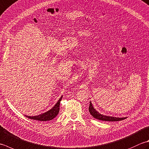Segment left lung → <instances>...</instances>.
I'll return each instance as SVG.
<instances>
[{"instance_id": "8db88e82", "label": "left lung", "mask_w": 149, "mask_h": 149, "mask_svg": "<svg viewBox=\"0 0 149 149\" xmlns=\"http://www.w3.org/2000/svg\"><path fill=\"white\" fill-rule=\"evenodd\" d=\"M88 110L90 114H91L94 118L97 119L99 120L107 121H118L123 120V119L127 118H116V117H112V116H109L101 114V113H99L97 110L94 109L91 103V101H90V106H89Z\"/></svg>"}]
</instances>
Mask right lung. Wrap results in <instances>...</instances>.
<instances>
[{
    "instance_id": "add662e5",
    "label": "right lung",
    "mask_w": 149,
    "mask_h": 149,
    "mask_svg": "<svg viewBox=\"0 0 149 149\" xmlns=\"http://www.w3.org/2000/svg\"><path fill=\"white\" fill-rule=\"evenodd\" d=\"M63 96L59 98V100L56 103V104L50 110H48L47 112L45 113H40L39 115L34 116H26V117L30 118L31 119H34V120H38L41 121H50L53 119L54 118L57 116V115L59 113V106H60V102L62 100Z\"/></svg>"
}]
</instances>
